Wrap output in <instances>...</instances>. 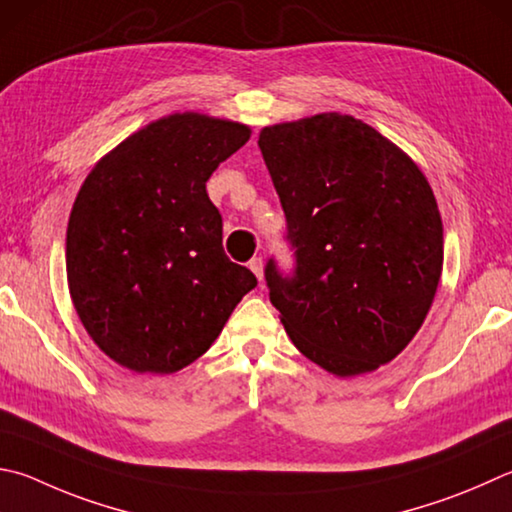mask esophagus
I'll use <instances>...</instances> for the list:
<instances>
[{"label": "esophagus", "instance_id": "esophagus-1", "mask_svg": "<svg viewBox=\"0 0 512 512\" xmlns=\"http://www.w3.org/2000/svg\"><path fill=\"white\" fill-rule=\"evenodd\" d=\"M250 271H253V273L257 275L259 282L264 280V262H262V257H253V259H250Z\"/></svg>", "mask_w": 512, "mask_h": 512}]
</instances>
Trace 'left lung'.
<instances>
[{"label": "left lung", "instance_id": "left-lung-1", "mask_svg": "<svg viewBox=\"0 0 512 512\" xmlns=\"http://www.w3.org/2000/svg\"><path fill=\"white\" fill-rule=\"evenodd\" d=\"M259 150L286 215L293 275L266 284L306 358L340 378L394 360L421 329L443 271V224L425 174L336 111L264 127Z\"/></svg>", "mask_w": 512, "mask_h": 512}]
</instances>
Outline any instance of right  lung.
<instances>
[{
  "label": "right lung",
  "instance_id": "obj_1",
  "mask_svg": "<svg viewBox=\"0 0 512 512\" xmlns=\"http://www.w3.org/2000/svg\"><path fill=\"white\" fill-rule=\"evenodd\" d=\"M250 127L170 114L102 156L67 228V282L91 340L136 374H174L210 349L257 286L221 246L206 181Z\"/></svg>",
  "mask_w": 512,
  "mask_h": 512
}]
</instances>
